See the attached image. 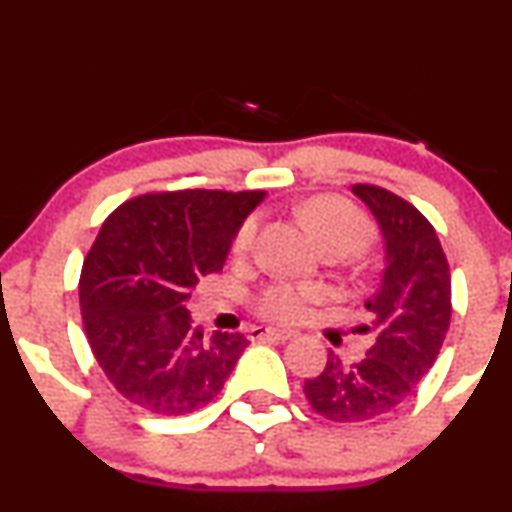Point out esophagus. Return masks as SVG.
<instances>
[{
    "instance_id": "1",
    "label": "esophagus",
    "mask_w": 512,
    "mask_h": 512,
    "mask_svg": "<svg viewBox=\"0 0 512 512\" xmlns=\"http://www.w3.org/2000/svg\"><path fill=\"white\" fill-rule=\"evenodd\" d=\"M291 336H293L291 331L274 329V326H252L250 329L252 341H262V338H272V341H288Z\"/></svg>"
}]
</instances>
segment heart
I'll return each instance as SVG.
<instances>
[{
  "mask_svg": "<svg viewBox=\"0 0 512 512\" xmlns=\"http://www.w3.org/2000/svg\"><path fill=\"white\" fill-rule=\"evenodd\" d=\"M300 217L305 226L312 231V236L319 243V248H343L348 255L360 252L372 238V224H369L365 214L360 209L350 205L348 200L334 195H319L312 197L300 207ZM257 233V217H248L240 224V229L233 238V255L243 257L255 243ZM324 298V291L312 283H269L262 288L255 298V310L264 319H274V322L293 324L305 317L310 305L319 303Z\"/></svg>",
  "mask_w": 512,
  "mask_h": 512,
  "instance_id": "1",
  "label": "heart"
}]
</instances>
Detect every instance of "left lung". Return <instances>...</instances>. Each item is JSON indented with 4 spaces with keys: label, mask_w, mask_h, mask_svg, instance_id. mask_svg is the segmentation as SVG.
Here are the masks:
<instances>
[{
    "label": "left lung",
    "mask_w": 512,
    "mask_h": 512,
    "mask_svg": "<svg viewBox=\"0 0 512 512\" xmlns=\"http://www.w3.org/2000/svg\"><path fill=\"white\" fill-rule=\"evenodd\" d=\"M355 197L369 207L384 238V274L367 300L374 334L367 357L343 365L329 353L324 372L305 379L312 410L331 422H365L403 405L439 355L451 324V272L434 226L403 197L357 183Z\"/></svg>",
    "instance_id": "8db88e82"
}]
</instances>
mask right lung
Listing matches in <instances>:
<instances>
[{
    "label": "right lung",
    "mask_w": 512,
    "mask_h": 512,
    "mask_svg": "<svg viewBox=\"0 0 512 512\" xmlns=\"http://www.w3.org/2000/svg\"><path fill=\"white\" fill-rule=\"evenodd\" d=\"M264 195H140L102 224L80 272V312L97 365L135 408L190 415L224 389L248 338L205 336L186 303L202 276L221 272L231 240Z\"/></svg>",
    "instance_id": "add662e5"
}]
</instances>
